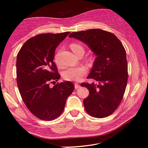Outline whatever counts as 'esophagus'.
I'll list each match as a JSON object with an SVG mask.
<instances>
[{"label":"esophagus","instance_id":"34e87169","mask_svg":"<svg viewBox=\"0 0 148 148\" xmlns=\"http://www.w3.org/2000/svg\"><path fill=\"white\" fill-rule=\"evenodd\" d=\"M74 87H75V88H76V89H77V88H79L80 87H81V86L79 85V83H74Z\"/></svg>","mask_w":148,"mask_h":148}]
</instances>
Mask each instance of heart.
I'll use <instances>...</instances> for the list:
<instances>
[{
  "label": "heart",
  "instance_id": "heart-1",
  "mask_svg": "<svg viewBox=\"0 0 148 148\" xmlns=\"http://www.w3.org/2000/svg\"><path fill=\"white\" fill-rule=\"evenodd\" d=\"M71 50L73 51L75 54L77 55L79 53H84L85 49L82 45L79 43H75L73 42L70 45ZM55 61L57 64H60V60L58 58V52H57L55 56ZM87 70L83 66H79L76 67H71L65 69L63 72L62 76L63 77L65 80L68 81H78L80 79H82L83 76L87 74Z\"/></svg>",
  "mask_w": 148,
  "mask_h": 148
}]
</instances>
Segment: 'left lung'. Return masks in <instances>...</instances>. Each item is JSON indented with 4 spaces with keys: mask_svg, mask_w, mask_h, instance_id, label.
I'll use <instances>...</instances> for the list:
<instances>
[{
    "mask_svg": "<svg viewBox=\"0 0 148 148\" xmlns=\"http://www.w3.org/2000/svg\"><path fill=\"white\" fill-rule=\"evenodd\" d=\"M69 37L84 42L96 56L87 78L98 83L81 84L89 90L83 100L86 111L98 119L109 116L120 105L127 83L124 47L114 34L100 29L72 32Z\"/></svg>",
    "mask_w": 148,
    "mask_h": 148,
    "instance_id": "obj_1",
    "label": "left lung"
}]
</instances>
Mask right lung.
<instances>
[{"instance_id":"add662e5","label":"right lung","mask_w":148,"mask_h":148,"mask_svg":"<svg viewBox=\"0 0 148 148\" xmlns=\"http://www.w3.org/2000/svg\"><path fill=\"white\" fill-rule=\"evenodd\" d=\"M70 34H42L25 42L17 56V82L24 103L32 114L52 120L62 113L74 89L71 82L56 83L61 76L53 61L56 48ZM53 83V87L50 83Z\"/></svg>"}]
</instances>
